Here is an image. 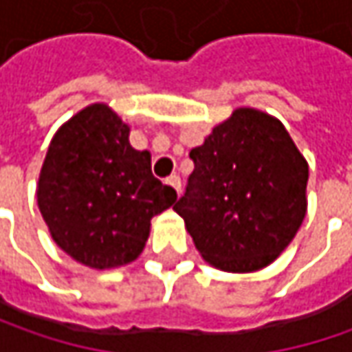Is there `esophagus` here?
I'll return each instance as SVG.
<instances>
[{
	"label": "esophagus",
	"instance_id": "34e87169",
	"mask_svg": "<svg viewBox=\"0 0 352 352\" xmlns=\"http://www.w3.org/2000/svg\"><path fill=\"white\" fill-rule=\"evenodd\" d=\"M166 184L168 186H172L178 194H180V188H182V180H180V176H176V174H172V176H168L166 178Z\"/></svg>",
	"mask_w": 352,
	"mask_h": 352
}]
</instances>
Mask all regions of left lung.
<instances>
[{"instance_id":"obj_1","label":"left lung","mask_w":352,"mask_h":352,"mask_svg":"<svg viewBox=\"0 0 352 352\" xmlns=\"http://www.w3.org/2000/svg\"><path fill=\"white\" fill-rule=\"evenodd\" d=\"M194 172L174 211L199 254L225 272L276 261L304 221L307 162L276 117L239 107L190 151Z\"/></svg>"}]
</instances>
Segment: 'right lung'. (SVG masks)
<instances>
[{
    "instance_id": "obj_1",
    "label": "right lung",
    "mask_w": 352,
    "mask_h": 352,
    "mask_svg": "<svg viewBox=\"0 0 352 352\" xmlns=\"http://www.w3.org/2000/svg\"><path fill=\"white\" fill-rule=\"evenodd\" d=\"M36 201L54 243L103 270L141 254L151 219L176 201V190L153 176L151 153L131 146L121 117L94 103L52 137Z\"/></svg>"
}]
</instances>
